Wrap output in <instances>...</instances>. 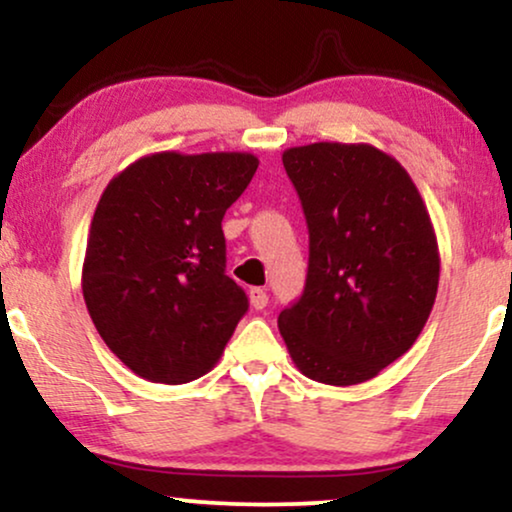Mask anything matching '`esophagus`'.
<instances>
[{
    "label": "esophagus",
    "instance_id": "obj_1",
    "mask_svg": "<svg viewBox=\"0 0 512 512\" xmlns=\"http://www.w3.org/2000/svg\"><path fill=\"white\" fill-rule=\"evenodd\" d=\"M250 303H252V308H255V310L267 308V303H269L267 289H262V286H255V289H250Z\"/></svg>",
    "mask_w": 512,
    "mask_h": 512
}]
</instances>
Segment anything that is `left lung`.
I'll use <instances>...</instances> for the list:
<instances>
[{
    "label": "left lung",
    "instance_id": "left-lung-1",
    "mask_svg": "<svg viewBox=\"0 0 512 512\" xmlns=\"http://www.w3.org/2000/svg\"><path fill=\"white\" fill-rule=\"evenodd\" d=\"M281 161L301 199L310 257L279 332L310 380L366 383L407 354L436 303L431 216L407 170L370 144L293 146Z\"/></svg>",
    "mask_w": 512,
    "mask_h": 512
}]
</instances>
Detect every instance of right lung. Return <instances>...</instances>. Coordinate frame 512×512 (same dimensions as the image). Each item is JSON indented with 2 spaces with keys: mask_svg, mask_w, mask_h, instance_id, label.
I'll return each mask as SVG.
<instances>
[{
  "mask_svg": "<svg viewBox=\"0 0 512 512\" xmlns=\"http://www.w3.org/2000/svg\"><path fill=\"white\" fill-rule=\"evenodd\" d=\"M257 166L238 151H163L105 187L81 289L103 342L144 380L202 378L248 313V296L226 274L221 221Z\"/></svg>",
  "mask_w": 512,
  "mask_h": 512,
  "instance_id": "obj_1",
  "label": "right lung"
}]
</instances>
